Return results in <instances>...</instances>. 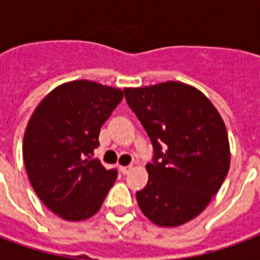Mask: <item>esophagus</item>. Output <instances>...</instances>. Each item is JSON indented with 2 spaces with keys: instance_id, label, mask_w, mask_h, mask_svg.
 Here are the masks:
<instances>
[{
  "instance_id": "esophagus-1",
  "label": "esophagus",
  "mask_w": 260,
  "mask_h": 260,
  "mask_svg": "<svg viewBox=\"0 0 260 260\" xmlns=\"http://www.w3.org/2000/svg\"><path fill=\"white\" fill-rule=\"evenodd\" d=\"M131 169H132L131 166H121V167H119V171H121L122 174H128L131 171Z\"/></svg>"
}]
</instances>
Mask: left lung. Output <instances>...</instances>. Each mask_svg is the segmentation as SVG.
<instances>
[{"label": "left lung", "instance_id": "1", "mask_svg": "<svg viewBox=\"0 0 260 260\" xmlns=\"http://www.w3.org/2000/svg\"><path fill=\"white\" fill-rule=\"evenodd\" d=\"M150 138L149 181L136 192L142 213L163 227L195 218L217 193L230 169L227 129L203 93L181 82L124 89Z\"/></svg>", "mask_w": 260, "mask_h": 260}]
</instances>
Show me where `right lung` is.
<instances>
[{"instance_id":"1","label":"right lung","mask_w":260,"mask_h":260,"mask_svg":"<svg viewBox=\"0 0 260 260\" xmlns=\"http://www.w3.org/2000/svg\"><path fill=\"white\" fill-rule=\"evenodd\" d=\"M124 97L90 80L58 86L31 114L23 138L27 177L40 201L59 217H91L117 180L93 158L102 125Z\"/></svg>"}]
</instances>
